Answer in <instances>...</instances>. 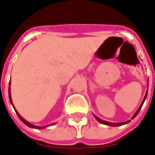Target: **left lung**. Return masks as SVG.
<instances>
[{
	"label": "left lung",
	"mask_w": 155,
	"mask_h": 155,
	"mask_svg": "<svg viewBox=\"0 0 155 155\" xmlns=\"http://www.w3.org/2000/svg\"><path fill=\"white\" fill-rule=\"evenodd\" d=\"M147 91L146 92V95H145V97H144V99H143V101H142V103L140 104V107H139V109L137 110V111L135 112V114H134V116H133V117H132V119H134L135 116L138 115V113H139V111L140 110V109H141V107H142V105H143V104H144V102H145V100H146L147 98ZM94 116H95V118L100 123H102V124H105V125H109V126H112V127H116V126H122V125H123V124H126V123H128V122H130V120L129 121H128V122H106V121H104V120H102V119H100L99 117H97V116H96L95 115H94Z\"/></svg>",
	"instance_id": "8db88e82"
}]
</instances>
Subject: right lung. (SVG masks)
Instances as JSON below:
<instances>
[{"mask_svg": "<svg viewBox=\"0 0 155 155\" xmlns=\"http://www.w3.org/2000/svg\"><path fill=\"white\" fill-rule=\"evenodd\" d=\"M9 85H10V83H9ZM8 96H9V100H10V103H11V104L13 105V107H14V109H15V106H14V104H13V103H12V98H11V91H10V86H9L8 88ZM15 112H16V114H17V116H19V118L21 119V121L23 123H25L27 126H28V127H30V128H37V129H41V128H46V127H49L50 125H47V126H44V127H39V126H35V125H33V124H31L30 122H27L24 118H22V116H20V114L15 110ZM53 124V123H52ZM52 124H51V125H52Z\"/></svg>", "mask_w": 155, "mask_h": 155, "instance_id": "1", "label": "right lung"}]
</instances>
